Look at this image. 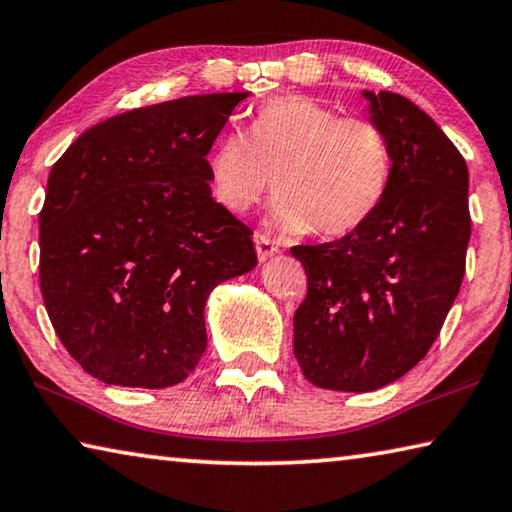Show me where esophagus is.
I'll use <instances>...</instances> for the list:
<instances>
[{"label":"esophagus","mask_w":512,"mask_h":512,"mask_svg":"<svg viewBox=\"0 0 512 512\" xmlns=\"http://www.w3.org/2000/svg\"><path fill=\"white\" fill-rule=\"evenodd\" d=\"M253 241H255V250H257L259 262H264V259H268V257L277 253V246L266 235H255Z\"/></svg>","instance_id":"34e87169"}]
</instances>
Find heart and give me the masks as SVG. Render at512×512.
I'll list each match as a JSON object with an SVG mask.
<instances>
[{
	"label": "heart",
	"mask_w": 512,
	"mask_h": 512,
	"mask_svg": "<svg viewBox=\"0 0 512 512\" xmlns=\"http://www.w3.org/2000/svg\"><path fill=\"white\" fill-rule=\"evenodd\" d=\"M205 164L214 201L228 212H248L273 183L275 228L329 239L363 228L393 178L391 146L377 124L302 94L264 103L248 135H221Z\"/></svg>",
	"instance_id": "obj_1"
}]
</instances>
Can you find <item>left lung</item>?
Wrapping results in <instances>:
<instances>
[{"label": "left lung", "mask_w": 512, "mask_h": 512, "mask_svg": "<svg viewBox=\"0 0 512 512\" xmlns=\"http://www.w3.org/2000/svg\"><path fill=\"white\" fill-rule=\"evenodd\" d=\"M384 131L393 178L384 203L352 235L293 246L307 298L293 316V354L311 384L368 393L424 359L465 275L472 221L467 164L413 101L363 90Z\"/></svg>", "instance_id": "8db88e82"}]
</instances>
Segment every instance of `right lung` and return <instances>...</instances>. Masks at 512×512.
Returning a JSON list of instances; mask_svg holds the SVG:
<instances>
[{"label":"right lung","mask_w":512,"mask_h":512,"mask_svg":"<svg viewBox=\"0 0 512 512\" xmlns=\"http://www.w3.org/2000/svg\"><path fill=\"white\" fill-rule=\"evenodd\" d=\"M248 92L128 110L85 131L47 180L40 289L60 343L103 384L167 388L207 348L214 287L257 266L212 198L207 153Z\"/></svg>","instance_id":"1"}]
</instances>
